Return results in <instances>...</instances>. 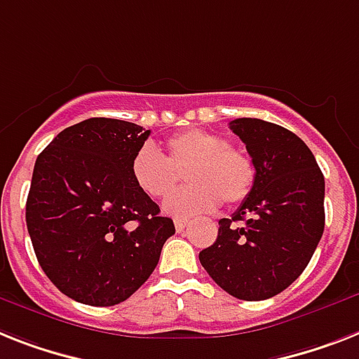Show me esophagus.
Returning a JSON list of instances; mask_svg holds the SVG:
<instances>
[{
	"label": "esophagus",
	"instance_id": "obj_1",
	"mask_svg": "<svg viewBox=\"0 0 359 359\" xmlns=\"http://www.w3.org/2000/svg\"><path fill=\"white\" fill-rule=\"evenodd\" d=\"M174 226H176V231H183L189 226V220H187V218H176V220H174Z\"/></svg>",
	"mask_w": 359,
	"mask_h": 359
}]
</instances>
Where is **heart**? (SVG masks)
Masks as SVG:
<instances>
[{
    "instance_id": "heart-1",
    "label": "heart",
    "mask_w": 359,
    "mask_h": 359,
    "mask_svg": "<svg viewBox=\"0 0 359 359\" xmlns=\"http://www.w3.org/2000/svg\"><path fill=\"white\" fill-rule=\"evenodd\" d=\"M177 172L185 170L189 185L163 203L167 215L192 216L211 212L224 201L236 205L250 196L255 167L244 152L227 147L218 133L192 128L167 141V158L152 144H143L130 161L133 185L152 200L174 191Z\"/></svg>"
}]
</instances>
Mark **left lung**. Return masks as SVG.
Listing matches in <instances>:
<instances>
[{"mask_svg":"<svg viewBox=\"0 0 359 359\" xmlns=\"http://www.w3.org/2000/svg\"><path fill=\"white\" fill-rule=\"evenodd\" d=\"M255 167V185L231 218L218 222L200 262L222 290L264 301L286 290L312 259L325 229V177L303 139L279 124L229 123Z\"/></svg>","mask_w":359,"mask_h":359,"instance_id":"obj_1","label":"left lung"}]
</instances>
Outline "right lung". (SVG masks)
Wrapping results in <instances>:
<instances>
[{
  "instance_id": "obj_1",
  "label": "right lung",
  "mask_w": 359,
  "mask_h": 359,
  "mask_svg": "<svg viewBox=\"0 0 359 359\" xmlns=\"http://www.w3.org/2000/svg\"><path fill=\"white\" fill-rule=\"evenodd\" d=\"M148 135L128 121L91 117L62 130L34 163L25 205L32 248L49 280L79 303L126 301L176 233L130 176Z\"/></svg>"
}]
</instances>
